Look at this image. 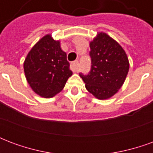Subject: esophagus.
<instances>
[{
    "label": "esophagus",
    "instance_id": "obj_1",
    "mask_svg": "<svg viewBox=\"0 0 153 153\" xmlns=\"http://www.w3.org/2000/svg\"><path fill=\"white\" fill-rule=\"evenodd\" d=\"M71 68H72V70H73L74 72H78V70H79V61H78V60L73 61V62L71 63Z\"/></svg>",
    "mask_w": 153,
    "mask_h": 153
}]
</instances>
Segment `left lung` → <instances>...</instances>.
<instances>
[{"instance_id":"obj_1","label":"left lung","mask_w":153,"mask_h":153,"mask_svg":"<svg viewBox=\"0 0 153 153\" xmlns=\"http://www.w3.org/2000/svg\"><path fill=\"white\" fill-rule=\"evenodd\" d=\"M92 69L89 74L80 77L85 88L99 100L109 99L118 93L129 70L125 50L109 35L98 32L89 42Z\"/></svg>"}]
</instances>
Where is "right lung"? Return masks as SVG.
Listing matches in <instances>:
<instances>
[{
  "mask_svg": "<svg viewBox=\"0 0 153 153\" xmlns=\"http://www.w3.org/2000/svg\"><path fill=\"white\" fill-rule=\"evenodd\" d=\"M24 70L32 90L42 97L50 98L62 91L73 72L60 40L51 33L35 44L25 58Z\"/></svg>",
  "mask_w": 153,
  "mask_h": 153,
  "instance_id": "right-lung-1",
  "label": "right lung"
}]
</instances>
